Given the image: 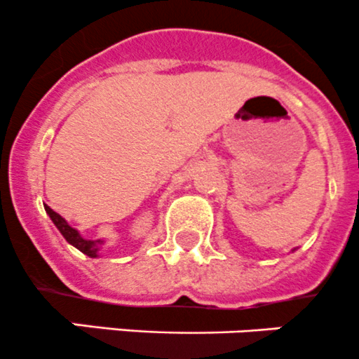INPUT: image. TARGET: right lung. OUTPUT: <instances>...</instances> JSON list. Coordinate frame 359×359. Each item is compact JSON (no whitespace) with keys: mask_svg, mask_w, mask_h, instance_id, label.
<instances>
[{"mask_svg":"<svg viewBox=\"0 0 359 359\" xmlns=\"http://www.w3.org/2000/svg\"><path fill=\"white\" fill-rule=\"evenodd\" d=\"M45 210H46V213L50 215V219H52V222L55 224L57 229L60 231V234L66 238V241L69 245L76 247L79 252H83L85 255L92 257V259L99 257L100 247L104 245V240H86V238H83L81 234L78 233V229H74V227L69 226L67 220L64 219V217H60L57 212H53L48 205H45Z\"/></svg>","mask_w":359,"mask_h":359,"instance_id":"right-lung-1","label":"right lung"}]
</instances>
